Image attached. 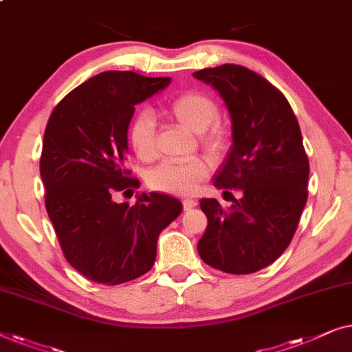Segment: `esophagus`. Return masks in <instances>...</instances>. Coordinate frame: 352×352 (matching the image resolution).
Returning <instances> with one entry per match:
<instances>
[{
  "label": "esophagus",
  "instance_id": "obj_1",
  "mask_svg": "<svg viewBox=\"0 0 352 352\" xmlns=\"http://www.w3.org/2000/svg\"><path fill=\"white\" fill-rule=\"evenodd\" d=\"M196 206H197L196 199H183V209H185V210H190Z\"/></svg>",
  "mask_w": 352,
  "mask_h": 352
}]
</instances>
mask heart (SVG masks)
<instances>
[{
  "instance_id": "obj_1",
  "label": "heart",
  "mask_w": 352,
  "mask_h": 352,
  "mask_svg": "<svg viewBox=\"0 0 352 352\" xmlns=\"http://www.w3.org/2000/svg\"><path fill=\"white\" fill-rule=\"evenodd\" d=\"M167 113L178 124L197 133L201 145L212 155H220L226 145V129L217 120L219 107L215 100L202 92H185L175 97ZM129 143L142 161L156 156V122L150 111H140L129 126ZM209 175V164L202 157L185 161H164L146 175L148 186L170 195H191Z\"/></svg>"
}]
</instances>
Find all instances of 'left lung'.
Wrapping results in <instances>:
<instances>
[{"instance_id":"obj_1","label":"left lung","mask_w":352,"mask_h":352,"mask_svg":"<svg viewBox=\"0 0 352 352\" xmlns=\"http://www.w3.org/2000/svg\"><path fill=\"white\" fill-rule=\"evenodd\" d=\"M192 76L220 94L232 131L231 150L214 177L232 206L201 199L209 223L197 252L223 273H255L284 254L308 199L309 161L298 121L284 94L249 68L225 63Z\"/></svg>"}]
</instances>
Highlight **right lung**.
I'll return each instance as SVG.
<instances>
[{"mask_svg": "<svg viewBox=\"0 0 352 352\" xmlns=\"http://www.w3.org/2000/svg\"><path fill=\"white\" fill-rule=\"evenodd\" d=\"M169 82L98 73L63 97L47 121L39 161L47 215L68 263L97 284L148 273L160 232L182 214V202L162 192H142L135 206L113 199L140 186L126 169L135 105Z\"/></svg>", "mask_w": 352, "mask_h": 352, "instance_id": "add662e5", "label": "right lung"}]
</instances>
